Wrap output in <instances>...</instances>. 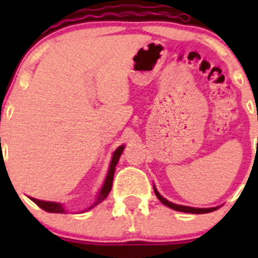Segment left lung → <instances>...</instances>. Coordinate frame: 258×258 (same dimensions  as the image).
<instances>
[{"label": "left lung", "mask_w": 258, "mask_h": 258, "mask_svg": "<svg viewBox=\"0 0 258 258\" xmlns=\"http://www.w3.org/2000/svg\"><path fill=\"white\" fill-rule=\"evenodd\" d=\"M153 189H155V194H156V196H157V199L160 200V201L162 202L163 205H166V206L170 207V209H172V210L181 211V212H187V213H209V212H212V211H216V210L218 209V207H212V209H195V207L181 206V205L172 204V202L167 201V200H166L165 197L161 196V195L158 194V191L155 188V187H153Z\"/></svg>", "instance_id": "obj_1"}]
</instances>
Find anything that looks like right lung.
Wrapping results in <instances>:
<instances>
[{"label":"right lung","instance_id":"1","mask_svg":"<svg viewBox=\"0 0 258 258\" xmlns=\"http://www.w3.org/2000/svg\"><path fill=\"white\" fill-rule=\"evenodd\" d=\"M123 148H124V146H119V147L117 148V150L113 152L112 161H111L110 170H108L107 176H106L105 183H103L102 188H101L100 194H98V196H97V200H96V202H95V205H93V206H96V205H98V204H100V202H102L103 200H105L106 197H107V195L110 194L111 188H112V181H113V175H114V168H116L117 162H118L119 156H121V153L123 152ZM30 199L32 200V201L35 202V204L37 205L38 207H41V209H42V210L47 211V212H52V213H63V212H64V209H63V207H62L61 204H57V202L41 201V200L32 199V197H30ZM93 206H91L88 210L92 209Z\"/></svg>","mask_w":258,"mask_h":258}]
</instances>
